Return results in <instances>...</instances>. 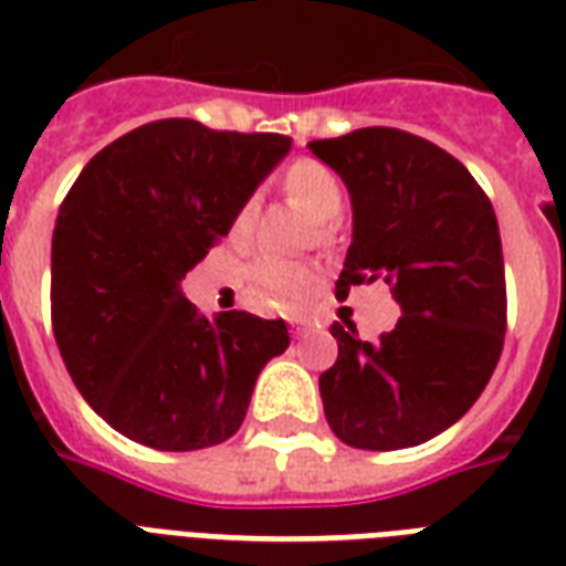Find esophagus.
Segmentation results:
<instances>
[{"mask_svg": "<svg viewBox=\"0 0 566 566\" xmlns=\"http://www.w3.org/2000/svg\"><path fill=\"white\" fill-rule=\"evenodd\" d=\"M287 323H291V332L296 337H302V335H311V332H314V319H308V317H291L287 319Z\"/></svg>", "mask_w": 566, "mask_h": 566, "instance_id": "1", "label": "esophagus"}]
</instances>
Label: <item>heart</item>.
Segmentation results:
<instances>
[{
	"instance_id": "obj_1",
	"label": "heart",
	"mask_w": 566,
	"mask_h": 566,
	"mask_svg": "<svg viewBox=\"0 0 566 566\" xmlns=\"http://www.w3.org/2000/svg\"><path fill=\"white\" fill-rule=\"evenodd\" d=\"M282 190L296 208L308 213L311 220L319 222L317 238H328V220H335L337 213L344 211V188L335 172L328 170L326 164L314 161V158H300L296 164L287 167L282 176ZM255 220V202L240 205L234 213L231 231L234 234H247L249 226ZM314 284V270L296 261H282V258H261L249 266L247 273V300L258 308H291Z\"/></svg>"
}]
</instances>
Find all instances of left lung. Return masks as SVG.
<instances>
[{
    "instance_id": "left-lung-1",
    "label": "left lung",
    "mask_w": 566,
    "mask_h": 566,
    "mask_svg": "<svg viewBox=\"0 0 566 566\" xmlns=\"http://www.w3.org/2000/svg\"><path fill=\"white\" fill-rule=\"evenodd\" d=\"M308 149L344 179L353 243L337 296L385 279L402 317L376 344L335 323L323 411L346 447L405 449L464 417L505 340V264L491 199L464 164L399 128H358Z\"/></svg>"
}]
</instances>
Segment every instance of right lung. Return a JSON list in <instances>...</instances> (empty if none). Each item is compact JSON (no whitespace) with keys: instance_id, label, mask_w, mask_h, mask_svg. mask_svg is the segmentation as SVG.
<instances>
[{"instance_id":"1","label":"right lung","mask_w":566,"mask_h":566,"mask_svg":"<svg viewBox=\"0 0 566 566\" xmlns=\"http://www.w3.org/2000/svg\"><path fill=\"white\" fill-rule=\"evenodd\" d=\"M291 137L158 119L96 153L52 231V332L111 429L161 452L240 429L255 378L291 344L284 319L185 300L181 279L229 234Z\"/></svg>"}]
</instances>
